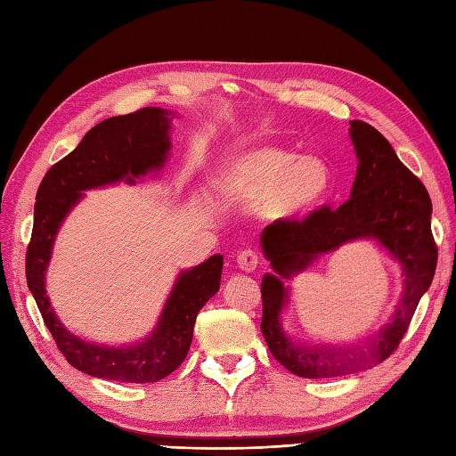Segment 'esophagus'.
<instances>
[{"mask_svg":"<svg viewBox=\"0 0 456 456\" xmlns=\"http://www.w3.org/2000/svg\"><path fill=\"white\" fill-rule=\"evenodd\" d=\"M236 262H238L240 270H243V272H247V273H251V272H255L256 266H258V253L253 251V249L241 251V253L238 255Z\"/></svg>","mask_w":456,"mask_h":456,"instance_id":"obj_1","label":"esophagus"}]
</instances>
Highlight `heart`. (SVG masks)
Instances as JSON below:
<instances>
[{
    "mask_svg": "<svg viewBox=\"0 0 456 456\" xmlns=\"http://www.w3.org/2000/svg\"><path fill=\"white\" fill-rule=\"evenodd\" d=\"M213 184L230 201H258V216L266 223L291 224L325 203L333 175L315 156H298L280 144H255L226 151L216 163Z\"/></svg>",
    "mask_w": 456,
    "mask_h": 456,
    "instance_id": "heart-1",
    "label": "heart"
}]
</instances>
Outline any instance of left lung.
Masks as SVG:
<instances>
[{
  "instance_id": "obj_1",
  "label": "left lung",
  "mask_w": 456,
  "mask_h": 456,
  "mask_svg": "<svg viewBox=\"0 0 456 456\" xmlns=\"http://www.w3.org/2000/svg\"><path fill=\"white\" fill-rule=\"evenodd\" d=\"M350 139L357 156L350 200L337 211L325 207L302 223L272 224L260 233L262 253L272 266L260 285V330L275 360L302 379H335L382 363L403 338L436 273L432 201L424 184L369 123L350 121ZM360 239L379 242L403 268V297L389 322L375 336L357 343L295 341L281 323L290 299V288L284 281L323 254Z\"/></svg>"
}]
</instances>
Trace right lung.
Segmentation results:
<instances>
[{"instance_id": "obj_1", "label": "right lung", "mask_w": 456, "mask_h": 456, "mask_svg": "<svg viewBox=\"0 0 456 456\" xmlns=\"http://www.w3.org/2000/svg\"><path fill=\"white\" fill-rule=\"evenodd\" d=\"M171 151V110L142 108L127 116L101 121L77 148L54 163L41 181L34 205V230L26 251V281L44 322L66 362L86 375L118 382H158L184 362L194 325L205 302L216 295L223 275V255L178 272L159 320L134 344L89 342L68 330L54 314L47 295V268L54 240L66 216L87 190L134 184L136 178L165 167Z\"/></svg>"}]
</instances>
